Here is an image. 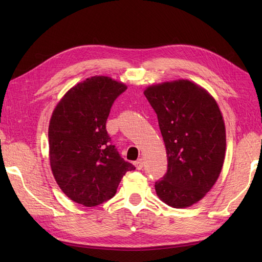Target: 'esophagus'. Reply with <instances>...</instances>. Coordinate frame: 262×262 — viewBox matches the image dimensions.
Segmentation results:
<instances>
[{"mask_svg":"<svg viewBox=\"0 0 262 262\" xmlns=\"http://www.w3.org/2000/svg\"><path fill=\"white\" fill-rule=\"evenodd\" d=\"M134 164H135L137 170H141L143 168V165H144V161H143V159H138L137 161H135Z\"/></svg>","mask_w":262,"mask_h":262,"instance_id":"34e87169","label":"esophagus"}]
</instances>
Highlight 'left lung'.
<instances>
[{"mask_svg": "<svg viewBox=\"0 0 262 262\" xmlns=\"http://www.w3.org/2000/svg\"><path fill=\"white\" fill-rule=\"evenodd\" d=\"M144 94L158 116L168 158L155 190L171 207H189L215 185L224 163L221 110L207 91L187 80L152 85Z\"/></svg>", "mask_w": 262, "mask_h": 262, "instance_id": "obj_1", "label": "left lung"}]
</instances>
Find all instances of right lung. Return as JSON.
Segmentation results:
<instances>
[{
    "label": "right lung",
    "instance_id": "1",
    "mask_svg": "<svg viewBox=\"0 0 262 262\" xmlns=\"http://www.w3.org/2000/svg\"><path fill=\"white\" fill-rule=\"evenodd\" d=\"M126 90L108 76H92L65 94L49 122L55 180L70 199L86 207L113 198L121 178L135 170L120 157L105 129L115 100Z\"/></svg>",
    "mask_w": 262,
    "mask_h": 262
}]
</instances>
